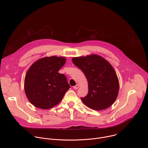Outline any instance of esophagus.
Segmentation results:
<instances>
[{
	"mask_svg": "<svg viewBox=\"0 0 148 148\" xmlns=\"http://www.w3.org/2000/svg\"><path fill=\"white\" fill-rule=\"evenodd\" d=\"M79 84H77L76 86H74V87H73V88H74V89H75V90H77V89H78V88H79Z\"/></svg>",
	"mask_w": 148,
	"mask_h": 148,
	"instance_id": "34e87169",
	"label": "esophagus"
}]
</instances>
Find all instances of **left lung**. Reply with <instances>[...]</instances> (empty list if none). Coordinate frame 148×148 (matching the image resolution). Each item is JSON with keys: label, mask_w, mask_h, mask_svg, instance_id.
Instances as JSON below:
<instances>
[{"label": "left lung", "mask_w": 148, "mask_h": 148, "mask_svg": "<svg viewBox=\"0 0 148 148\" xmlns=\"http://www.w3.org/2000/svg\"><path fill=\"white\" fill-rule=\"evenodd\" d=\"M72 60L88 80V94L81 98L84 104L97 111L111 106L116 99L119 88L118 79L112 66L97 55L74 57Z\"/></svg>", "instance_id": "1"}]
</instances>
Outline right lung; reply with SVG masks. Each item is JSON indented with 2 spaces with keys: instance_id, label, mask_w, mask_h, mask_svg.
Here are the masks:
<instances>
[{
  "instance_id": "1",
  "label": "right lung",
  "mask_w": 148,
  "mask_h": 148,
  "mask_svg": "<svg viewBox=\"0 0 148 148\" xmlns=\"http://www.w3.org/2000/svg\"><path fill=\"white\" fill-rule=\"evenodd\" d=\"M66 58L51 56L41 58L30 67L25 79V91L34 107L48 110L57 105L70 88L64 74L58 73Z\"/></svg>"
}]
</instances>
